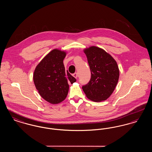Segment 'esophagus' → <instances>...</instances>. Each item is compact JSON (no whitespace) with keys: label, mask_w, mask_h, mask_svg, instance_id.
<instances>
[{"label":"esophagus","mask_w":152,"mask_h":152,"mask_svg":"<svg viewBox=\"0 0 152 152\" xmlns=\"http://www.w3.org/2000/svg\"><path fill=\"white\" fill-rule=\"evenodd\" d=\"M78 73H75L74 74H73V77H75L76 79H77V77H78Z\"/></svg>","instance_id":"34e87169"}]
</instances>
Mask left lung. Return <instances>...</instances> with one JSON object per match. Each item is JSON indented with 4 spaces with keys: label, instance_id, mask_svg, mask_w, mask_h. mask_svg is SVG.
Listing matches in <instances>:
<instances>
[{
    "label": "left lung",
    "instance_id": "8db88e82",
    "mask_svg": "<svg viewBox=\"0 0 152 152\" xmlns=\"http://www.w3.org/2000/svg\"><path fill=\"white\" fill-rule=\"evenodd\" d=\"M91 72V78L82 87L88 99L94 102L105 101L113 92L120 71L116 60L104 50L96 46L84 49Z\"/></svg>",
    "mask_w": 152,
    "mask_h": 152
}]
</instances>
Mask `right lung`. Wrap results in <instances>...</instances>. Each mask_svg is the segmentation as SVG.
<instances>
[{
  "instance_id": "add662e5",
  "label": "right lung",
  "mask_w": 152,
  "mask_h": 152,
  "mask_svg": "<svg viewBox=\"0 0 152 152\" xmlns=\"http://www.w3.org/2000/svg\"><path fill=\"white\" fill-rule=\"evenodd\" d=\"M66 52L55 48L50 52L37 65L33 80L40 96L52 104L64 101L69 91V83L76 80L65 71L63 60Z\"/></svg>"
}]
</instances>
